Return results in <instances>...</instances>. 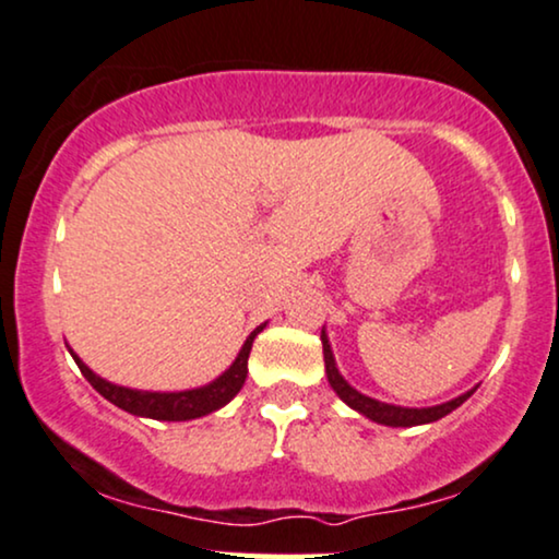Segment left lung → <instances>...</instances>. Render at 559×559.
<instances>
[{
	"label": "left lung",
	"mask_w": 559,
	"mask_h": 559,
	"mask_svg": "<svg viewBox=\"0 0 559 559\" xmlns=\"http://www.w3.org/2000/svg\"><path fill=\"white\" fill-rule=\"evenodd\" d=\"M322 354H325V372H328V382H331V388L338 393V399L348 403V406L356 408L359 414H365L367 419L378 421V425H385V427H416V425H429V421H437L442 419V416L453 412V408H459L463 401L468 399V395L474 393H463L459 399L448 401V403H440V406H432V408H403V406H390V403H382V401H374V399H367V395H361L359 390H354L348 382L341 378L338 369H335V359H333V352L331 346H328V338L325 333H322Z\"/></svg>",
	"instance_id": "obj_1"
}]
</instances>
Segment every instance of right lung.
Instances as JSON below:
<instances>
[{
    "label": "right lung",
    "instance_id": "obj_1",
    "mask_svg": "<svg viewBox=\"0 0 559 559\" xmlns=\"http://www.w3.org/2000/svg\"><path fill=\"white\" fill-rule=\"evenodd\" d=\"M260 331H262V325L250 335V338L245 341L237 361H234V365L228 367L218 380H213L211 385H205V388L185 390V393H147V390H130V388L111 385V382L100 380L98 374H93L75 354L72 356H75L83 378L91 382V385L96 388L106 401H111L114 406L124 408V412H130V414L147 416V419L187 421V419H198V416H205V414L215 412V408L226 406V403L239 393L241 385H245V380H247V359H250L252 341Z\"/></svg>",
    "mask_w": 559,
    "mask_h": 559
}]
</instances>
